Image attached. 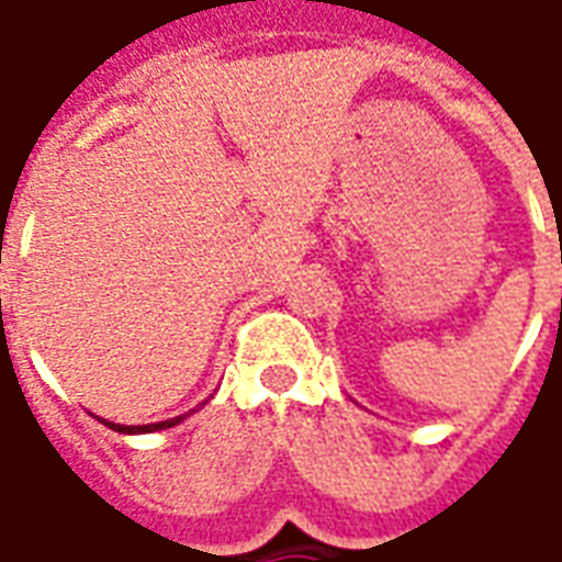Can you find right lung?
I'll return each mask as SVG.
<instances>
[{
  "label": "right lung",
  "mask_w": 562,
  "mask_h": 562,
  "mask_svg": "<svg viewBox=\"0 0 562 562\" xmlns=\"http://www.w3.org/2000/svg\"><path fill=\"white\" fill-rule=\"evenodd\" d=\"M195 413V409H192ZM189 415V413H186ZM186 415H177V418H168V422H159V424H140V427H126V424H111L104 422L108 427H114L116 434H153V430H165V427H173V424H180L186 418Z\"/></svg>",
  "instance_id": "obj_1"
}]
</instances>
